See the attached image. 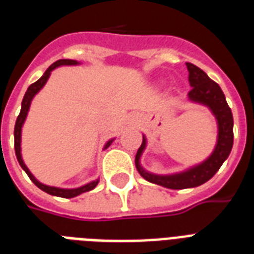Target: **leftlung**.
Instances as JSON below:
<instances>
[{"mask_svg": "<svg viewBox=\"0 0 254 254\" xmlns=\"http://www.w3.org/2000/svg\"><path fill=\"white\" fill-rule=\"evenodd\" d=\"M186 65L189 69L190 85L192 87L189 92L190 100L204 104L212 111L217 120V125H219V135H217L216 147L208 159H205L203 163L187 170L185 173L174 174V175H154V174L146 173L141 167L139 157L146 146V139L143 137L142 143L135 154V167L147 182L171 190L192 189V187H197V186L209 181L217 173V170L220 169L225 159L228 158L233 146L232 111L227 104L221 88L219 87L217 83L211 80L203 69H200L192 63H186Z\"/></svg>", "mask_w": 254, "mask_h": 254, "instance_id": "1", "label": "left lung"}]
</instances>
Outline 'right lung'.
I'll return each mask as SVG.
<instances>
[{
    "label": "right lung",
    "instance_id": "1",
    "mask_svg": "<svg viewBox=\"0 0 254 254\" xmlns=\"http://www.w3.org/2000/svg\"><path fill=\"white\" fill-rule=\"evenodd\" d=\"M72 64H77L76 61H71V59H61V61H57L55 63L50 65L49 68L46 69V72L43 73V76L37 80L35 83L30 85L27 88V91H26L25 96H23V100H22V105H21V112H19V115L17 117V121H15V127H14V149H15V155H17V159L21 167L26 171V174L29 175V178L33 181V183L37 187L42 190V191H45V192L50 193V195H54V196H61V197H73V196H77V195H80L83 192H87V191H91L93 190L97 186L99 181H93L91 183H88V185L83 186V187H79V189H72V190H65V189H57V187H50V186H46V185H42L41 182H38L34 175L29 171V169L26 167V165L23 163L22 161V157H21V130H22V125L25 123V119L26 116H27V112H29V108H30V103H31V100L35 95H37L39 89H41L43 85L46 84V81L47 79L50 77V73L53 71L54 68H57L59 65H72ZM113 139H111L109 142L105 145V147H108L109 145L112 143Z\"/></svg>",
    "mask_w": 254,
    "mask_h": 254
}]
</instances>
